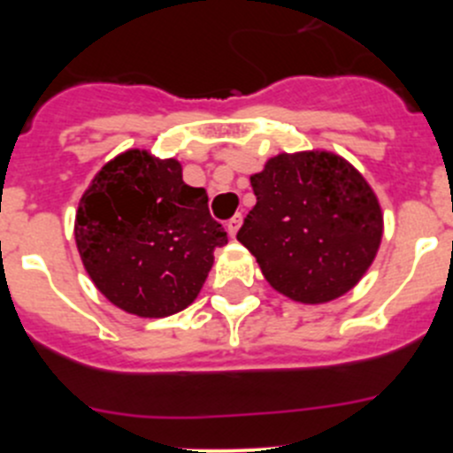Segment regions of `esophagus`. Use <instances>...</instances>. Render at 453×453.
Listing matches in <instances>:
<instances>
[{"mask_svg":"<svg viewBox=\"0 0 453 453\" xmlns=\"http://www.w3.org/2000/svg\"><path fill=\"white\" fill-rule=\"evenodd\" d=\"M241 221H243V217H241V214H234V217L227 221V232H230V236H236V232H239V227H241Z\"/></svg>","mask_w":453,"mask_h":453,"instance_id":"1","label":"esophagus"}]
</instances>
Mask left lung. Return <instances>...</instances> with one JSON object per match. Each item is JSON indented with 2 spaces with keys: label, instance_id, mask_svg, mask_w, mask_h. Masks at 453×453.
Segmentation results:
<instances>
[{
  "label": "left lung",
  "instance_id": "8db88e82",
  "mask_svg": "<svg viewBox=\"0 0 453 453\" xmlns=\"http://www.w3.org/2000/svg\"><path fill=\"white\" fill-rule=\"evenodd\" d=\"M250 181L256 205L236 239L278 294L324 304L362 280L381 245L383 214L353 164L328 150L280 153Z\"/></svg>",
  "mask_w": 453,
  "mask_h": 453
}]
</instances>
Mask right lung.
I'll use <instances>...</instances> for the list:
<instances>
[{
	"label": "right lung",
	"mask_w": 453,
	"mask_h": 453,
	"mask_svg": "<svg viewBox=\"0 0 453 453\" xmlns=\"http://www.w3.org/2000/svg\"><path fill=\"white\" fill-rule=\"evenodd\" d=\"M74 239L100 294L140 318L193 304L214 250L227 243L205 190L181 180V164L140 149L96 173L79 201Z\"/></svg>",
	"instance_id": "add662e5"
}]
</instances>
